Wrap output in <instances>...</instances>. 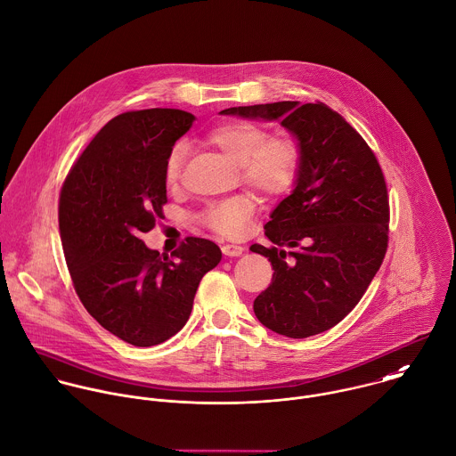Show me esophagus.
<instances>
[{
	"label": "esophagus",
	"mask_w": 456,
	"mask_h": 456,
	"mask_svg": "<svg viewBox=\"0 0 456 456\" xmlns=\"http://www.w3.org/2000/svg\"><path fill=\"white\" fill-rule=\"evenodd\" d=\"M244 249H246L244 246H237V244H224L221 248L224 256H240L244 253Z\"/></svg>",
	"instance_id": "esophagus-1"
}]
</instances>
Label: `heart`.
<instances>
[{"label":"heart","instance_id":"heart-1","mask_svg":"<svg viewBox=\"0 0 456 456\" xmlns=\"http://www.w3.org/2000/svg\"><path fill=\"white\" fill-rule=\"evenodd\" d=\"M205 142L239 164L240 180L264 196L283 194L297 176L299 145L287 136L267 138V133L255 124L223 122L205 134ZM185 153L183 143H176L167 153L164 167L167 183L178 180ZM253 210V200L240 194L208 205L200 221L219 235L239 237L244 233Z\"/></svg>","mask_w":456,"mask_h":456}]
</instances>
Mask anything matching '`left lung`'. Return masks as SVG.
Listing matches in <instances>:
<instances>
[{
  "instance_id": "1",
  "label": "left lung",
  "mask_w": 456,
  "mask_h": 456,
  "mask_svg": "<svg viewBox=\"0 0 456 456\" xmlns=\"http://www.w3.org/2000/svg\"><path fill=\"white\" fill-rule=\"evenodd\" d=\"M221 115L280 122L299 145L294 191L265 224L274 246H251L274 269L253 309L278 334H320L355 307L382 265L389 200L379 160L361 134L322 102L239 106Z\"/></svg>"
}]
</instances>
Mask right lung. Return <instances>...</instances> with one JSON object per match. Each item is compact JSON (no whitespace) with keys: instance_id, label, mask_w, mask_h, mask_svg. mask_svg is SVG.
<instances>
[{"instance_id":"obj_1","label":"right lung","mask_w":456,"mask_h":456,"mask_svg":"<svg viewBox=\"0 0 456 456\" xmlns=\"http://www.w3.org/2000/svg\"><path fill=\"white\" fill-rule=\"evenodd\" d=\"M194 115L153 108L110 120L67 175L60 235L74 289L86 311L134 346H153L189 320L201 278L221 262L207 239L187 237L171 258L142 235L162 217L166 159Z\"/></svg>"}]
</instances>
